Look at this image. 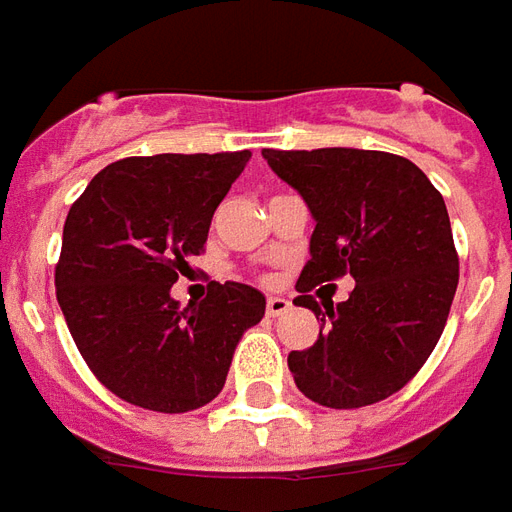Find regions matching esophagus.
I'll list each match as a JSON object with an SVG mask.
<instances>
[{
  "label": "esophagus",
  "mask_w": 512,
  "mask_h": 512,
  "mask_svg": "<svg viewBox=\"0 0 512 512\" xmlns=\"http://www.w3.org/2000/svg\"><path fill=\"white\" fill-rule=\"evenodd\" d=\"M289 308H292V303H289L286 297H270V300H267V317H281Z\"/></svg>",
  "instance_id": "1"
}]
</instances>
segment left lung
I'll return each instance as SVG.
<instances>
[{
	"label": "left lung",
	"mask_w": 512,
	"mask_h": 512,
	"mask_svg": "<svg viewBox=\"0 0 512 512\" xmlns=\"http://www.w3.org/2000/svg\"><path fill=\"white\" fill-rule=\"evenodd\" d=\"M267 165L292 184L317 220L295 306L322 322L320 339L289 353L308 400L364 408L397 394L419 372L447 325L458 289V250L447 204L411 159L361 148L275 151ZM350 272L344 304L307 292Z\"/></svg>",
	"instance_id": "1"
}]
</instances>
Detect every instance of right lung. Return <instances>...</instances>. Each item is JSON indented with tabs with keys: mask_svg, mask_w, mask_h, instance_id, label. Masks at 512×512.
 <instances>
[{
	"mask_svg": "<svg viewBox=\"0 0 512 512\" xmlns=\"http://www.w3.org/2000/svg\"><path fill=\"white\" fill-rule=\"evenodd\" d=\"M250 151L118 159L65 217L57 303L90 372L146 411L187 413L223 391L234 347L264 317V295L237 281L181 308L170 286L190 270L212 215Z\"/></svg>",
	"mask_w": 512,
	"mask_h": 512,
	"instance_id": "1",
	"label": "right lung"
}]
</instances>
